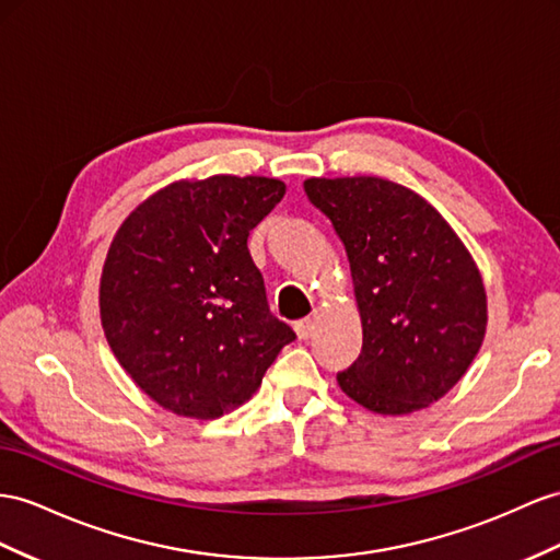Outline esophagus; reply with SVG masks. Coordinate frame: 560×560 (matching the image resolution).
Instances as JSON below:
<instances>
[{"label":"esophagus","mask_w":560,"mask_h":560,"mask_svg":"<svg viewBox=\"0 0 560 560\" xmlns=\"http://www.w3.org/2000/svg\"><path fill=\"white\" fill-rule=\"evenodd\" d=\"M293 328H295V336L300 340H307L314 334V322L312 319H300V322L293 324Z\"/></svg>","instance_id":"34e87169"}]
</instances>
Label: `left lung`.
<instances>
[{
	"label": "left lung",
	"instance_id": "left-lung-1",
	"mask_svg": "<svg viewBox=\"0 0 560 560\" xmlns=\"http://www.w3.org/2000/svg\"><path fill=\"white\" fill-rule=\"evenodd\" d=\"M305 194L348 253L362 354L338 374L364 409L402 417L438 402L476 360L487 293L450 222L402 184L383 177H310Z\"/></svg>",
	"mask_w": 560,
	"mask_h": 560
}]
</instances>
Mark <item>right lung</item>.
I'll return each mask as SVG.
<instances>
[{
  "mask_svg": "<svg viewBox=\"0 0 560 560\" xmlns=\"http://www.w3.org/2000/svg\"><path fill=\"white\" fill-rule=\"evenodd\" d=\"M285 194L271 177L179 179L127 214L106 253L98 312L137 388L186 419H220L260 388L295 338L267 307L248 234Z\"/></svg>",
  "mask_w": 560,
  "mask_h": 560,
  "instance_id": "obj_1",
  "label": "right lung"
}]
</instances>
